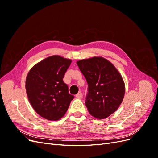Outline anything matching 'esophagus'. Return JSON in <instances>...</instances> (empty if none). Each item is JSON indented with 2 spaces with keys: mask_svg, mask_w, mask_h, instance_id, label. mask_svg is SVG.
Returning <instances> with one entry per match:
<instances>
[{
  "mask_svg": "<svg viewBox=\"0 0 158 158\" xmlns=\"http://www.w3.org/2000/svg\"><path fill=\"white\" fill-rule=\"evenodd\" d=\"M76 98H78V99H82V97H83V95H82V92H80L76 95Z\"/></svg>",
  "mask_w": 158,
  "mask_h": 158,
  "instance_id": "esophagus-1",
  "label": "esophagus"
}]
</instances>
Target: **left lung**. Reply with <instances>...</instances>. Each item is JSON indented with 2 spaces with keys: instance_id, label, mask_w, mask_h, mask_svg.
Listing matches in <instances>:
<instances>
[{
  "instance_id": "obj_1",
  "label": "left lung",
  "mask_w": 158,
  "mask_h": 158,
  "mask_svg": "<svg viewBox=\"0 0 158 158\" xmlns=\"http://www.w3.org/2000/svg\"><path fill=\"white\" fill-rule=\"evenodd\" d=\"M78 67L86 79L88 92L85 106L90 114L103 119L115 112L122 103L125 87L117 69L102 56L78 60Z\"/></svg>"
}]
</instances>
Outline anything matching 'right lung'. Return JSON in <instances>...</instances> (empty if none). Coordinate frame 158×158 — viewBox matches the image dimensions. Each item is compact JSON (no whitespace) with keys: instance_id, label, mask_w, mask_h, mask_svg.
Wrapping results in <instances>:
<instances>
[{"instance_id":"add662e5","label":"right lung","mask_w":158,"mask_h":158,"mask_svg":"<svg viewBox=\"0 0 158 158\" xmlns=\"http://www.w3.org/2000/svg\"><path fill=\"white\" fill-rule=\"evenodd\" d=\"M71 62L59 55L51 56L33 66L27 75L29 102L35 111L47 120L60 119L74 98L63 80Z\"/></svg>"}]
</instances>
